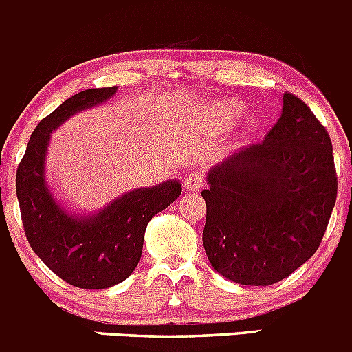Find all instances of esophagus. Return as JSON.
<instances>
[{"label": "esophagus", "instance_id": "34e87169", "mask_svg": "<svg viewBox=\"0 0 352 352\" xmlns=\"http://www.w3.org/2000/svg\"><path fill=\"white\" fill-rule=\"evenodd\" d=\"M201 184H204V175H201V171H193L184 177V188H186V191H191V193L200 190Z\"/></svg>", "mask_w": 352, "mask_h": 352}]
</instances>
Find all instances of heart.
Here are the masks:
<instances>
[{"label": "heart", "mask_w": 352, "mask_h": 352, "mask_svg": "<svg viewBox=\"0 0 352 352\" xmlns=\"http://www.w3.org/2000/svg\"><path fill=\"white\" fill-rule=\"evenodd\" d=\"M243 114V104L234 99H224L215 104L214 113L210 116V123L214 128H229Z\"/></svg>", "instance_id": "obj_1"}]
</instances>
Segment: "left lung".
Masks as SVG:
<instances>
[{
  "label": "left lung",
  "instance_id": "obj_1",
  "mask_svg": "<svg viewBox=\"0 0 352 352\" xmlns=\"http://www.w3.org/2000/svg\"><path fill=\"white\" fill-rule=\"evenodd\" d=\"M204 248L241 286H270L315 255L337 198L332 142L299 97L286 92L265 140L207 175Z\"/></svg>",
  "mask_w": 352,
  "mask_h": 352
}]
</instances>
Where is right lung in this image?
I'll return each instance as SVG.
<instances>
[{"label": "right lung", "mask_w": 352, "mask_h": 352, "mask_svg": "<svg viewBox=\"0 0 352 352\" xmlns=\"http://www.w3.org/2000/svg\"><path fill=\"white\" fill-rule=\"evenodd\" d=\"M116 90L89 89L66 99L37 124L16 169V197L29 245L58 277L82 289H106L130 277L140 262L148 221L181 195L179 181H166L124 193L97 214L75 217L51 193L44 175L51 133Z\"/></svg>", "instance_id": "add662e5"}]
</instances>
